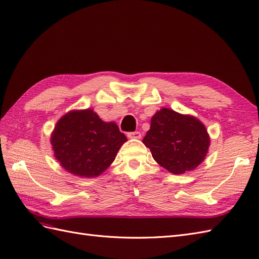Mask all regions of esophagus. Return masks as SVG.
Instances as JSON below:
<instances>
[{
  "label": "esophagus",
  "mask_w": 259,
  "mask_h": 259,
  "mask_svg": "<svg viewBox=\"0 0 259 259\" xmlns=\"http://www.w3.org/2000/svg\"><path fill=\"white\" fill-rule=\"evenodd\" d=\"M129 139H140L141 138V134L139 131H134V132H129L127 135Z\"/></svg>",
  "instance_id": "34e87169"
}]
</instances>
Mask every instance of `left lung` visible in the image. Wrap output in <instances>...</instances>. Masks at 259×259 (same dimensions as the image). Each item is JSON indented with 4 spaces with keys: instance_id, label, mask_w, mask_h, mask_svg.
<instances>
[{
    "instance_id": "1",
    "label": "left lung",
    "mask_w": 259,
    "mask_h": 259,
    "mask_svg": "<svg viewBox=\"0 0 259 259\" xmlns=\"http://www.w3.org/2000/svg\"><path fill=\"white\" fill-rule=\"evenodd\" d=\"M143 143L162 167L177 175L196 168L204 160L210 139L195 117L163 108L152 117Z\"/></svg>"
}]
</instances>
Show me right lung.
I'll return each instance as SVG.
<instances>
[{
    "mask_svg": "<svg viewBox=\"0 0 259 259\" xmlns=\"http://www.w3.org/2000/svg\"><path fill=\"white\" fill-rule=\"evenodd\" d=\"M125 141L115 122H104L92 109L63 116L51 137L57 160L70 173L82 177L101 175Z\"/></svg>",
    "mask_w": 259,
    "mask_h": 259,
    "instance_id": "add662e5",
    "label": "right lung"
}]
</instances>
